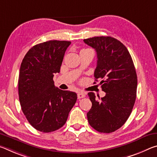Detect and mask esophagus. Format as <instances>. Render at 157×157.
Returning <instances> with one entry per match:
<instances>
[{
	"mask_svg": "<svg viewBox=\"0 0 157 157\" xmlns=\"http://www.w3.org/2000/svg\"><path fill=\"white\" fill-rule=\"evenodd\" d=\"M85 97V94L83 92H79L78 94V99H81V98H83Z\"/></svg>",
	"mask_w": 157,
	"mask_h": 157,
	"instance_id": "esophagus-1",
	"label": "esophagus"
}]
</instances>
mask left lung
Listing matches in <instances>:
<instances>
[{
    "label": "left lung",
    "instance_id": "8db88e82",
    "mask_svg": "<svg viewBox=\"0 0 157 157\" xmlns=\"http://www.w3.org/2000/svg\"><path fill=\"white\" fill-rule=\"evenodd\" d=\"M97 53L95 81L102 80L105 97L96 100L94 93L88 95L92 107L87 113L90 125L99 132L111 133L125 123L136 97L137 75L131 55L120 41L111 36L84 39ZM95 84V82H94Z\"/></svg>",
    "mask_w": 157,
    "mask_h": 157
}]
</instances>
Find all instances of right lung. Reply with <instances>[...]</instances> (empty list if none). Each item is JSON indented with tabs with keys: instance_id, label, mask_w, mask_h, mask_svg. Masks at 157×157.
Here are the masks:
<instances>
[{
	"instance_id": "right-lung-1",
	"label": "right lung",
	"mask_w": 157,
	"mask_h": 157,
	"mask_svg": "<svg viewBox=\"0 0 157 157\" xmlns=\"http://www.w3.org/2000/svg\"><path fill=\"white\" fill-rule=\"evenodd\" d=\"M67 41H48L34 46L21 62L18 95L23 113L38 131L48 133L59 129L75 105L76 93L55 87L53 76L60 68Z\"/></svg>"
}]
</instances>
